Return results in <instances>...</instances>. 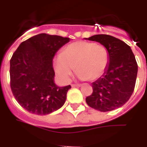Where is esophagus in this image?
<instances>
[{"mask_svg":"<svg viewBox=\"0 0 147 147\" xmlns=\"http://www.w3.org/2000/svg\"><path fill=\"white\" fill-rule=\"evenodd\" d=\"M71 86L74 88V87H80L82 86L81 84H73V85H71Z\"/></svg>","mask_w":147,"mask_h":147,"instance_id":"1","label":"esophagus"}]
</instances>
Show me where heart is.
<instances>
[{
  "label": "heart",
  "mask_w": 147,
  "mask_h": 147,
  "mask_svg": "<svg viewBox=\"0 0 147 147\" xmlns=\"http://www.w3.org/2000/svg\"><path fill=\"white\" fill-rule=\"evenodd\" d=\"M109 55L105 46L88 41H76L67 45L62 54L54 59V67L58 78L67 82L75 70L82 80H96L107 71Z\"/></svg>",
  "instance_id": "heart-1"
}]
</instances>
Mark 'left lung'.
<instances>
[{"mask_svg":"<svg viewBox=\"0 0 147 147\" xmlns=\"http://www.w3.org/2000/svg\"><path fill=\"white\" fill-rule=\"evenodd\" d=\"M105 46L109 55L107 71L92 83L93 93L86 98L90 107L101 112L119 108L129 99L134 90L138 65L131 48L122 40L107 34L85 38Z\"/></svg>","mask_w":147,"mask_h":147,"instance_id":"8db88e82","label":"left lung"}]
</instances>
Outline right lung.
<instances>
[{"instance_id": "1", "label": "right lung", "mask_w": 147, "mask_h": 147, "mask_svg": "<svg viewBox=\"0 0 147 147\" xmlns=\"http://www.w3.org/2000/svg\"><path fill=\"white\" fill-rule=\"evenodd\" d=\"M68 37L39 34L21 42L10 60V85L20 106L37 115H46L63 106L71 85L54 82L53 59Z\"/></svg>"}]
</instances>
